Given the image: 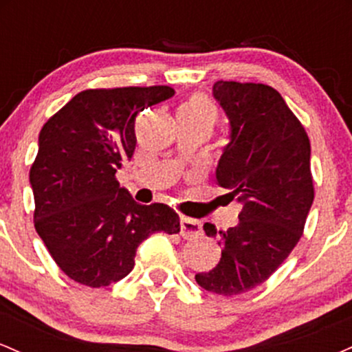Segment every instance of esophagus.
<instances>
[{
  "mask_svg": "<svg viewBox=\"0 0 352 352\" xmlns=\"http://www.w3.org/2000/svg\"><path fill=\"white\" fill-rule=\"evenodd\" d=\"M201 223L195 218H188V217H182L180 218V233L182 236L187 238V240H192V238H197L201 235Z\"/></svg>",
  "mask_w": 352,
  "mask_h": 352,
  "instance_id": "esophagus-1",
  "label": "esophagus"
}]
</instances>
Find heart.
I'll list each match as a JSON object with an SVG mask.
<instances>
[{
	"instance_id": "1",
	"label": "heart",
	"mask_w": 352,
	"mask_h": 352,
	"mask_svg": "<svg viewBox=\"0 0 352 352\" xmlns=\"http://www.w3.org/2000/svg\"><path fill=\"white\" fill-rule=\"evenodd\" d=\"M177 114H184L188 117H193V119L205 120L208 124L217 122V107L215 104L210 100L207 96L204 94H193L190 96L187 102H184L179 109Z\"/></svg>"
}]
</instances>
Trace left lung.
Returning <instances> with one entry per match:
<instances>
[{
	"mask_svg": "<svg viewBox=\"0 0 352 352\" xmlns=\"http://www.w3.org/2000/svg\"><path fill=\"white\" fill-rule=\"evenodd\" d=\"M213 96L232 129L217 180L241 212L236 227L218 232L223 243L218 265L197 273L195 281L210 293L233 296L268 280L300 241L314 199L311 144L272 86L217 80ZM204 230L217 236L213 223Z\"/></svg>",
	"mask_w": 352,
	"mask_h": 352,
	"instance_id": "8db88e82",
	"label": "left lung"
}]
</instances>
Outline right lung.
I'll list each match as a JSON object with an SVG mask.
<instances>
[{"instance_id": "right-lung-1", "label": "right lung", "mask_w": 352, "mask_h": 352, "mask_svg": "<svg viewBox=\"0 0 352 352\" xmlns=\"http://www.w3.org/2000/svg\"><path fill=\"white\" fill-rule=\"evenodd\" d=\"M173 94L168 86L86 89L43 125L30 170L34 228L76 283L100 288L122 280L151 233L180 232L172 208L139 205L116 179L135 151V117Z\"/></svg>"}]
</instances>
